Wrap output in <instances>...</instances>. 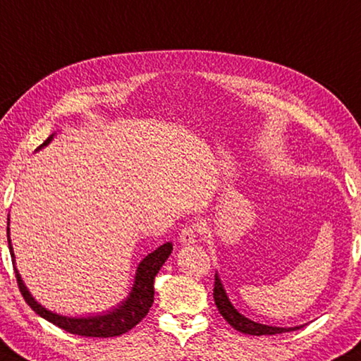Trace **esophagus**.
Returning a JSON list of instances; mask_svg holds the SVG:
<instances>
[{"instance_id":"34e87169","label":"esophagus","mask_w":361,"mask_h":361,"mask_svg":"<svg viewBox=\"0 0 361 361\" xmlns=\"http://www.w3.org/2000/svg\"><path fill=\"white\" fill-rule=\"evenodd\" d=\"M195 238H197V231H195L194 226L183 227V231L180 233V241L183 245H194Z\"/></svg>"}]
</instances>
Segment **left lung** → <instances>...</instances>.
I'll list each match as a JSON object with an SVG mask.
<instances>
[{"instance_id":"1","label":"left lung","mask_w":361,"mask_h":361,"mask_svg":"<svg viewBox=\"0 0 361 361\" xmlns=\"http://www.w3.org/2000/svg\"><path fill=\"white\" fill-rule=\"evenodd\" d=\"M214 303L218 306V311L221 316L224 317L228 324H231L235 330H238L245 335H252V336H262V335H278V333H286V331H293L298 329H303V325L297 326H271L265 324L254 322V320L247 319L243 316L237 307L232 305L231 298L227 297V292L222 286V281L219 278L218 271L214 273V290H213Z\"/></svg>"}]
</instances>
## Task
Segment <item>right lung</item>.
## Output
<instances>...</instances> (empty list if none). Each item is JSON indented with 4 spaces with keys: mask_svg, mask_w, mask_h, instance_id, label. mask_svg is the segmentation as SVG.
Segmentation results:
<instances>
[{
    "mask_svg": "<svg viewBox=\"0 0 361 361\" xmlns=\"http://www.w3.org/2000/svg\"><path fill=\"white\" fill-rule=\"evenodd\" d=\"M55 134H51L47 140H45L39 149L47 147L49 143L54 140ZM8 243L9 251L12 257V264H14V271L17 278L18 289H20L26 303L36 314H39L42 319L49 320L60 329L66 330L72 335H80L88 338H112L120 336L123 333L129 331L130 329L140 322V320L147 316L149 307L153 305L154 300V278L159 273L161 267L166 264L169 255L173 251V245L164 243L153 252H149L145 259H143L135 270L134 284L130 287V292L121 303H118L112 310L99 314H88V316L72 317V316H63L47 310L39 301L32 297L28 287L25 286L23 279L18 273L16 267V254L14 247L11 243V232H9V216H8Z\"/></svg>",
    "mask_w": 361,
    "mask_h": 361,
    "instance_id": "1",
    "label": "right lung"
}]
</instances>
